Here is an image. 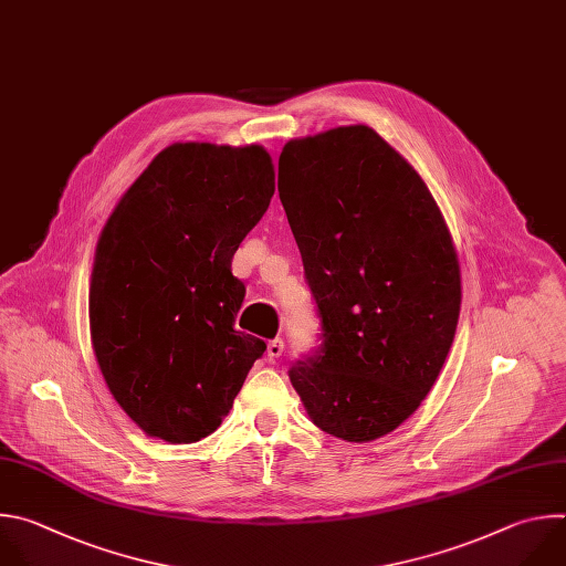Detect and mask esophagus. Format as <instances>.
<instances>
[{"label": "esophagus", "mask_w": 566, "mask_h": 566, "mask_svg": "<svg viewBox=\"0 0 566 566\" xmlns=\"http://www.w3.org/2000/svg\"><path fill=\"white\" fill-rule=\"evenodd\" d=\"M283 350H285V344H283V338H272V342L268 344V357L274 361V359H279L281 355H283Z\"/></svg>", "instance_id": "34e87169"}]
</instances>
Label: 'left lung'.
I'll return each instance as SVG.
<instances>
[{
  "label": "left lung",
  "instance_id": "obj_1",
  "mask_svg": "<svg viewBox=\"0 0 566 566\" xmlns=\"http://www.w3.org/2000/svg\"><path fill=\"white\" fill-rule=\"evenodd\" d=\"M279 196L323 323L318 355L290 381L327 434L379 439L419 408L453 346V237L417 169L366 125L285 143Z\"/></svg>",
  "mask_w": 566,
  "mask_h": 566
}]
</instances>
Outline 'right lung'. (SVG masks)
Listing matches in <instances>:
<instances>
[{
  "label": "right lung",
  "instance_id": "1",
  "mask_svg": "<svg viewBox=\"0 0 566 566\" xmlns=\"http://www.w3.org/2000/svg\"><path fill=\"white\" fill-rule=\"evenodd\" d=\"M272 196L265 147L174 143L113 207L91 272V344L113 399L145 434H211L265 353L234 329L245 285L232 259Z\"/></svg>",
  "mask_w": 566,
  "mask_h": 566
}]
</instances>
